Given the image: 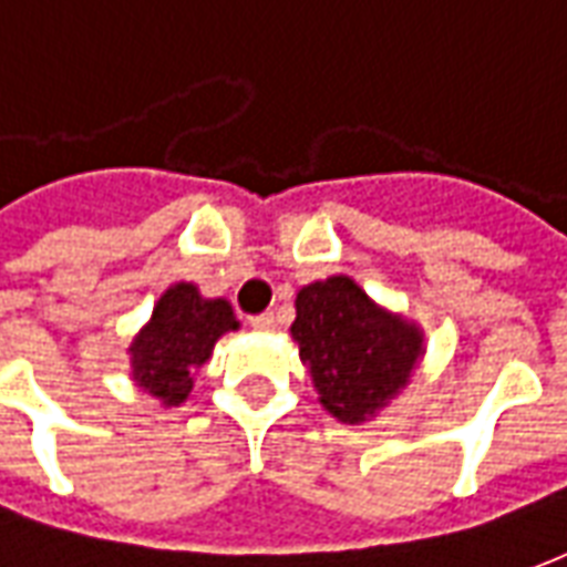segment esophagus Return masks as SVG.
I'll return each instance as SVG.
<instances>
[{
    "label": "esophagus",
    "mask_w": 567,
    "mask_h": 567,
    "mask_svg": "<svg viewBox=\"0 0 567 567\" xmlns=\"http://www.w3.org/2000/svg\"><path fill=\"white\" fill-rule=\"evenodd\" d=\"M251 328L260 333H270L272 328H276V319H272V312H260V316H255L251 319Z\"/></svg>",
    "instance_id": "34e87169"
}]
</instances>
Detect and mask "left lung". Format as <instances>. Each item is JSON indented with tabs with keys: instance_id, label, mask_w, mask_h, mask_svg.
Masks as SVG:
<instances>
[{
	"instance_id": "left-lung-1",
	"label": "left lung",
	"mask_w": 567,
	"mask_h": 567,
	"mask_svg": "<svg viewBox=\"0 0 567 567\" xmlns=\"http://www.w3.org/2000/svg\"><path fill=\"white\" fill-rule=\"evenodd\" d=\"M291 324L319 404L343 425L370 422L404 392L425 358V331L377 303L352 276L303 285Z\"/></svg>"
}]
</instances>
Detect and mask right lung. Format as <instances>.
Segmentation results:
<instances>
[{"mask_svg":"<svg viewBox=\"0 0 567 567\" xmlns=\"http://www.w3.org/2000/svg\"><path fill=\"white\" fill-rule=\"evenodd\" d=\"M230 331H239L230 300L203 297L194 282L169 285L127 346L130 377L161 406L185 404L197 370Z\"/></svg>","mask_w":567,"mask_h":567,"instance_id":"1","label":"right lung"}]
</instances>
